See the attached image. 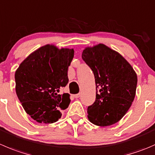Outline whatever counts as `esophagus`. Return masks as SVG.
Here are the masks:
<instances>
[{
	"label": "esophagus",
	"mask_w": 155,
	"mask_h": 155,
	"mask_svg": "<svg viewBox=\"0 0 155 155\" xmlns=\"http://www.w3.org/2000/svg\"><path fill=\"white\" fill-rule=\"evenodd\" d=\"M73 97H76V98H78V97H80V93H79V94H73Z\"/></svg>",
	"instance_id": "1"
}]
</instances>
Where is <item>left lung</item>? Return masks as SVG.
I'll return each instance as SVG.
<instances>
[{
  "label": "left lung",
  "mask_w": 155,
  "mask_h": 155,
  "mask_svg": "<svg viewBox=\"0 0 155 155\" xmlns=\"http://www.w3.org/2000/svg\"><path fill=\"white\" fill-rule=\"evenodd\" d=\"M82 58L95 79L96 98L87 109L88 120L98 127L117 123L135 98L136 73L120 54L104 44L85 48Z\"/></svg>",
  "instance_id": "8db88e82"
}]
</instances>
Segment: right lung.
Masks as SVG:
<instances>
[{"instance_id":"right-lung-1","label":"right lung","mask_w":155,"mask_h":155,"mask_svg":"<svg viewBox=\"0 0 155 155\" xmlns=\"http://www.w3.org/2000/svg\"><path fill=\"white\" fill-rule=\"evenodd\" d=\"M73 48L46 45L30 54L15 73L16 92L25 112L40 124H53L70 103L68 93L60 94L68 83V67Z\"/></svg>"}]
</instances>
